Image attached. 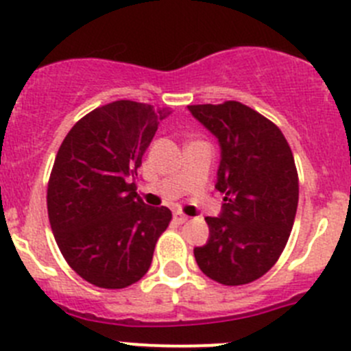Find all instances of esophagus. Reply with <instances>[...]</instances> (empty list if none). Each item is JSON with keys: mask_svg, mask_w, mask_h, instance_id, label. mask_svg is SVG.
Segmentation results:
<instances>
[{"mask_svg": "<svg viewBox=\"0 0 351 351\" xmlns=\"http://www.w3.org/2000/svg\"><path fill=\"white\" fill-rule=\"evenodd\" d=\"M173 219H175L178 223H185L189 220V217L185 213H182V211H175V215H173Z\"/></svg>", "mask_w": 351, "mask_h": 351, "instance_id": "esophagus-1", "label": "esophagus"}]
</instances>
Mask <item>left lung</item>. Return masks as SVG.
<instances>
[{"mask_svg":"<svg viewBox=\"0 0 351 351\" xmlns=\"http://www.w3.org/2000/svg\"><path fill=\"white\" fill-rule=\"evenodd\" d=\"M220 143L215 189L226 194L220 217H206L210 238L194 248L199 269L222 285H246L282 255L299 201L292 150L269 119L243 105H191Z\"/></svg>","mask_w":351,"mask_h":351,"instance_id":"left-lung-1","label":"left lung"}]
</instances>
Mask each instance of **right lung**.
Returning <instances> with one entry per match:
<instances>
[{
    "label": "right lung",
    "mask_w": 351,
    "mask_h": 351,
    "mask_svg": "<svg viewBox=\"0 0 351 351\" xmlns=\"http://www.w3.org/2000/svg\"><path fill=\"white\" fill-rule=\"evenodd\" d=\"M169 108L121 99L71 128L47 189L50 227L69 267L101 289H125L145 276L171 222L166 206H147L134 178Z\"/></svg>",
    "instance_id": "1"
}]
</instances>
